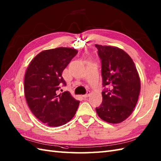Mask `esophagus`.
I'll return each instance as SVG.
<instances>
[{"mask_svg":"<svg viewBox=\"0 0 161 161\" xmlns=\"http://www.w3.org/2000/svg\"><path fill=\"white\" fill-rule=\"evenodd\" d=\"M90 95H91V92L88 91V92H86V94H85V95H83V97H84V98H87V97H89Z\"/></svg>","mask_w":161,"mask_h":161,"instance_id":"esophagus-1","label":"esophagus"}]
</instances>
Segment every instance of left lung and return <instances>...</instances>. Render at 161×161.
I'll list each match as a JSON object with an SVG mask.
<instances>
[{
	"label": "left lung",
	"mask_w": 161,
	"mask_h": 161,
	"mask_svg": "<svg viewBox=\"0 0 161 161\" xmlns=\"http://www.w3.org/2000/svg\"><path fill=\"white\" fill-rule=\"evenodd\" d=\"M102 59V103L96 112L110 123H121L135 108L141 91L139 73L130 56L121 48L95 44Z\"/></svg>",
	"instance_id": "1"
}]
</instances>
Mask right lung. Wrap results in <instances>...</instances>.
I'll return each mask as SVG.
<instances>
[{
    "label": "right lung",
    "instance_id": "obj_1",
    "mask_svg": "<svg viewBox=\"0 0 161 161\" xmlns=\"http://www.w3.org/2000/svg\"><path fill=\"white\" fill-rule=\"evenodd\" d=\"M78 53L72 48L44 50L33 58L26 70L24 91L28 106L35 117L45 125L58 127L70 121L76 113L80 101L69 91L58 95L62 74Z\"/></svg>",
    "mask_w": 161,
    "mask_h": 161
}]
</instances>
